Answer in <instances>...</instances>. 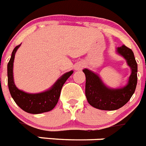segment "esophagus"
Here are the masks:
<instances>
[{"label": "esophagus", "mask_w": 146, "mask_h": 146, "mask_svg": "<svg viewBox=\"0 0 146 146\" xmlns=\"http://www.w3.org/2000/svg\"><path fill=\"white\" fill-rule=\"evenodd\" d=\"M82 67H83V66H82V65H80V66H77V68H78V69H81Z\"/></svg>", "instance_id": "34e87169"}]
</instances>
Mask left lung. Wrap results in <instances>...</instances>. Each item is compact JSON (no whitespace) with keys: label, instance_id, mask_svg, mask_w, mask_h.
Listing matches in <instances>:
<instances>
[{"label":"left lung","instance_id":"obj_1","mask_svg":"<svg viewBox=\"0 0 146 146\" xmlns=\"http://www.w3.org/2000/svg\"><path fill=\"white\" fill-rule=\"evenodd\" d=\"M117 52L126 59L131 68L129 83L124 88L111 89L107 88L97 74L86 68L83 69L86 75V96L88 103L96 109L113 111L126 104L135 92L137 83V63L131 48L123 45Z\"/></svg>","mask_w":146,"mask_h":146}]
</instances>
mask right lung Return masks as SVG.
Instances as JSON below:
<instances>
[{
	"label": "right lung",
	"mask_w": 146,
	"mask_h": 146,
	"mask_svg": "<svg viewBox=\"0 0 146 146\" xmlns=\"http://www.w3.org/2000/svg\"><path fill=\"white\" fill-rule=\"evenodd\" d=\"M21 44L17 46L12 51V56L7 65L8 86L11 96L18 106L25 111L30 114H40L52 110L59 100L61 88L65 82L72 74L73 71L63 74L51 89L38 94H29L19 90L15 86L13 80V62L15 54Z\"/></svg>",
	"instance_id": "right-lung-1"
}]
</instances>
